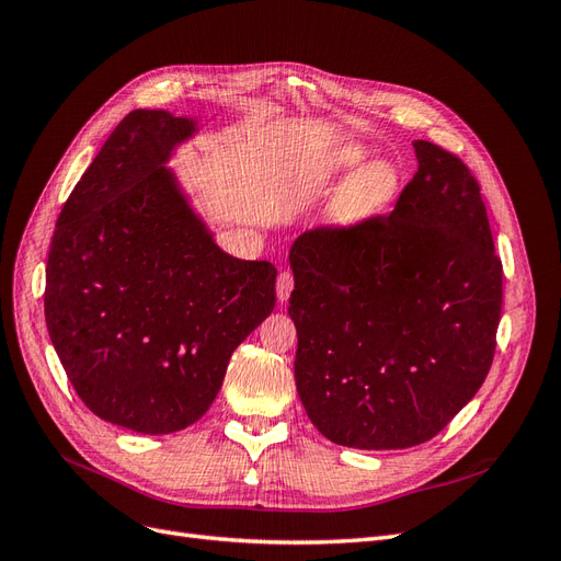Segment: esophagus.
Listing matches in <instances>:
<instances>
[{
  "label": "esophagus",
  "instance_id": "esophagus-1",
  "mask_svg": "<svg viewBox=\"0 0 561 561\" xmlns=\"http://www.w3.org/2000/svg\"><path fill=\"white\" fill-rule=\"evenodd\" d=\"M293 285H295V280H293V274H290V271H280L278 278H276V297H278V301H280V304H283V301H287V297H290V293H293Z\"/></svg>",
  "mask_w": 561,
  "mask_h": 561
}]
</instances>
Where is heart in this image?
I'll use <instances>...</instances> for the list:
<instances>
[{"label": "heart", "instance_id": "1", "mask_svg": "<svg viewBox=\"0 0 561 561\" xmlns=\"http://www.w3.org/2000/svg\"><path fill=\"white\" fill-rule=\"evenodd\" d=\"M367 157L369 151L363 145L342 142L334 145L322 159L316 178L318 184H328L352 173L334 192L325 213L328 229L336 233H351L371 225L398 196V168L383 159L363 167Z\"/></svg>", "mask_w": 561, "mask_h": 561}]
</instances>
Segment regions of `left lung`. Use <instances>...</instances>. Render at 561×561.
Returning <instances> with one entry per match:
<instances>
[{"instance_id": "1", "label": "left lung", "mask_w": 561, "mask_h": 561, "mask_svg": "<svg viewBox=\"0 0 561 561\" xmlns=\"http://www.w3.org/2000/svg\"><path fill=\"white\" fill-rule=\"evenodd\" d=\"M419 171L388 217L295 241V381L334 445L426 443L474 398L494 360L503 266L466 163L414 140Z\"/></svg>"}]
</instances>
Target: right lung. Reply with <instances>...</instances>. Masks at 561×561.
<instances>
[{
  "label": "right lung",
  "instance_id": "obj_1",
  "mask_svg": "<svg viewBox=\"0 0 561 561\" xmlns=\"http://www.w3.org/2000/svg\"><path fill=\"white\" fill-rule=\"evenodd\" d=\"M198 118L135 110L77 182L46 262L44 313L65 375L114 426L168 435L219 393L231 353L276 307V268L215 243L168 168Z\"/></svg>",
  "mask_w": 561,
  "mask_h": 561
}]
</instances>
